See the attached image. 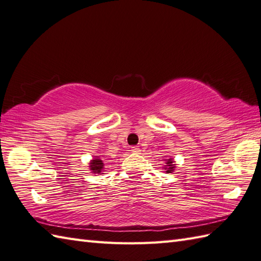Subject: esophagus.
Segmentation results:
<instances>
[{"label": "esophagus", "mask_w": 261, "mask_h": 261, "mask_svg": "<svg viewBox=\"0 0 261 261\" xmlns=\"http://www.w3.org/2000/svg\"><path fill=\"white\" fill-rule=\"evenodd\" d=\"M130 151L133 152V153H140L141 152V148L140 147H138V146H133L132 148H130Z\"/></svg>", "instance_id": "esophagus-1"}]
</instances>
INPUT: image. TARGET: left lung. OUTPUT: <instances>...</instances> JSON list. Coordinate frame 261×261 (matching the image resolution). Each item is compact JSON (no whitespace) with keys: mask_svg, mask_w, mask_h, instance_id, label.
Wrapping results in <instances>:
<instances>
[{"mask_svg":"<svg viewBox=\"0 0 261 261\" xmlns=\"http://www.w3.org/2000/svg\"><path fill=\"white\" fill-rule=\"evenodd\" d=\"M174 169H175V162L173 160V158L166 159V160H164L163 170H166L167 173H171L174 171Z\"/></svg>","mask_w":261,"mask_h":261,"instance_id":"obj_1","label":"left lung"}]
</instances>
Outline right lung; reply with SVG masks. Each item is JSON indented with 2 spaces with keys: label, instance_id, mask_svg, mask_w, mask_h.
<instances>
[{
  "label": "right lung",
  "instance_id": "add662e5",
  "mask_svg": "<svg viewBox=\"0 0 261 261\" xmlns=\"http://www.w3.org/2000/svg\"><path fill=\"white\" fill-rule=\"evenodd\" d=\"M89 168H90V171L92 173H98V174H103V170H105V164L102 159L100 156H95L93 158L91 161L89 163Z\"/></svg>",
  "mask_w": 261,
  "mask_h": 261
}]
</instances>
